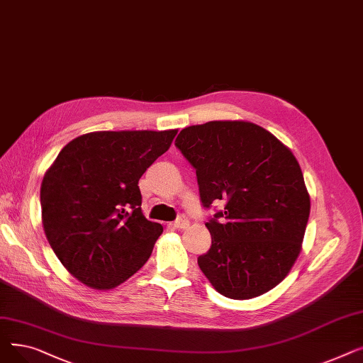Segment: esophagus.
I'll use <instances>...</instances> for the list:
<instances>
[{"instance_id":"obj_1","label":"esophagus","mask_w":363,"mask_h":363,"mask_svg":"<svg viewBox=\"0 0 363 363\" xmlns=\"http://www.w3.org/2000/svg\"><path fill=\"white\" fill-rule=\"evenodd\" d=\"M170 225L174 226V228H178V230H185V228L189 226V220H188L185 216H181V218H178L177 220L172 222Z\"/></svg>"}]
</instances>
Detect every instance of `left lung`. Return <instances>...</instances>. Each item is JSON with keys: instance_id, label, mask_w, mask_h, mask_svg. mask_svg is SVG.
<instances>
[{"instance_id": "8db88e82", "label": "left lung", "mask_w": 363, "mask_h": 363, "mask_svg": "<svg viewBox=\"0 0 363 363\" xmlns=\"http://www.w3.org/2000/svg\"><path fill=\"white\" fill-rule=\"evenodd\" d=\"M175 145L193 164L204 207H225L206 223L212 245L200 269L222 296L268 293L300 255L311 197L291 150L269 130L244 121L184 128Z\"/></svg>"}]
</instances>
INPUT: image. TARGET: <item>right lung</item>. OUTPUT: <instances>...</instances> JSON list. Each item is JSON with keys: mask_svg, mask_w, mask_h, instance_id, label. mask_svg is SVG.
I'll return each instance as SVG.
<instances>
[{"mask_svg": "<svg viewBox=\"0 0 363 363\" xmlns=\"http://www.w3.org/2000/svg\"><path fill=\"white\" fill-rule=\"evenodd\" d=\"M177 132H89L66 144L45 172L47 240L65 268L88 287H118L148 260L163 226L143 215L138 181Z\"/></svg>", "mask_w": 363, "mask_h": 363, "instance_id": "obj_1", "label": "right lung"}]
</instances>
